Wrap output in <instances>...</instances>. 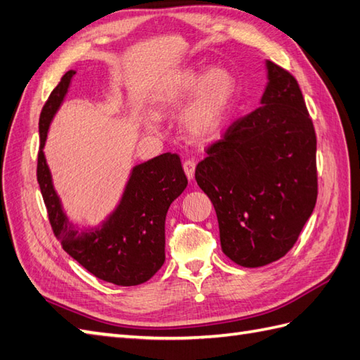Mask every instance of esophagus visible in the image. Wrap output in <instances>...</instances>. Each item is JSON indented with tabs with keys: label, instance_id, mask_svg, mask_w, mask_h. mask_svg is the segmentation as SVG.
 Listing matches in <instances>:
<instances>
[{
	"label": "esophagus",
	"instance_id": "1",
	"mask_svg": "<svg viewBox=\"0 0 360 360\" xmlns=\"http://www.w3.org/2000/svg\"><path fill=\"white\" fill-rule=\"evenodd\" d=\"M183 169H185L188 179H192L195 174V162L194 160H185L183 163Z\"/></svg>",
	"mask_w": 360,
	"mask_h": 360
}]
</instances>
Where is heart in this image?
I'll return each instance as SVG.
<instances>
[{"instance_id":"heart-1","label":"heart","mask_w":360,"mask_h":360,"mask_svg":"<svg viewBox=\"0 0 360 360\" xmlns=\"http://www.w3.org/2000/svg\"><path fill=\"white\" fill-rule=\"evenodd\" d=\"M191 101L183 110L181 124L192 139H207L220 131L236 93V81L229 70L214 67L205 73L195 67H185L172 73L157 91V102L163 110L175 108ZM151 117V124H155Z\"/></svg>"}]
</instances>
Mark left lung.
Listing matches in <instances>:
<instances>
[{
    "label": "left lung",
    "mask_w": 360,
    "mask_h": 360,
    "mask_svg": "<svg viewBox=\"0 0 360 360\" xmlns=\"http://www.w3.org/2000/svg\"><path fill=\"white\" fill-rule=\"evenodd\" d=\"M266 67L261 107L236 119L195 168L224 255L243 267L283 258L318 198L316 134L301 89L283 67Z\"/></svg>",
    "instance_id": "left-lung-1"
}]
</instances>
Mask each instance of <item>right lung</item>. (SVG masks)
Listing matches in <instances>:
<instances>
[{
	"label": "right lung",
	"instance_id": "1",
	"mask_svg": "<svg viewBox=\"0 0 360 360\" xmlns=\"http://www.w3.org/2000/svg\"><path fill=\"white\" fill-rule=\"evenodd\" d=\"M70 70L50 93L39 116L37 177L49 221L63 249L96 278L116 285H139L165 262V220L172 201L188 186L177 154L165 153L133 168L116 210L101 227L79 232L68 221L44 155L47 131L75 76Z\"/></svg>",
	"mask_w": 360,
	"mask_h": 360
}]
</instances>
